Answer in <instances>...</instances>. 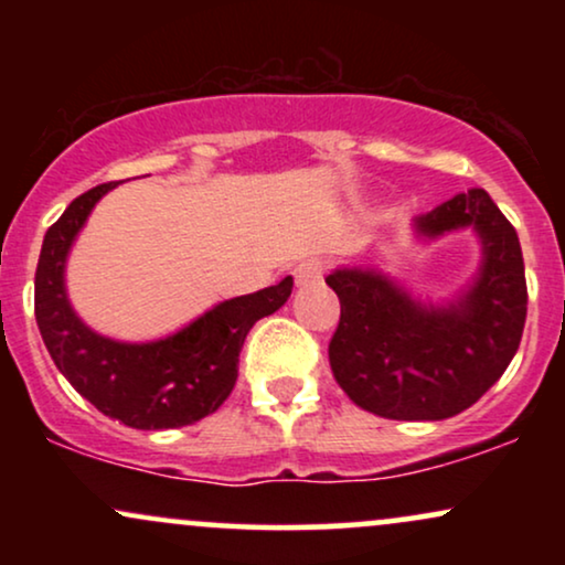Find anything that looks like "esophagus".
I'll list each match as a JSON object with an SVG mask.
<instances>
[{"label":"esophagus","instance_id":"esophagus-1","mask_svg":"<svg viewBox=\"0 0 565 565\" xmlns=\"http://www.w3.org/2000/svg\"><path fill=\"white\" fill-rule=\"evenodd\" d=\"M323 274H327V263L319 260V257H310V260H305L295 268V281L297 287H310V284H319Z\"/></svg>","mask_w":565,"mask_h":565}]
</instances>
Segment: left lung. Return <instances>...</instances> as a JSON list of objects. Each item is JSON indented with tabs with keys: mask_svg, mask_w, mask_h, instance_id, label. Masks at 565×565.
<instances>
[{
	"mask_svg": "<svg viewBox=\"0 0 565 565\" xmlns=\"http://www.w3.org/2000/svg\"><path fill=\"white\" fill-rule=\"evenodd\" d=\"M476 225L483 270L462 302L414 305L372 270H334L340 323L329 342L334 380L355 406L387 419H446L476 404L515 355L526 323V270L518 233L483 188L417 220L427 236Z\"/></svg>",
	"mask_w": 565,
	"mask_h": 565,
	"instance_id": "1",
	"label": "left lung"
}]
</instances>
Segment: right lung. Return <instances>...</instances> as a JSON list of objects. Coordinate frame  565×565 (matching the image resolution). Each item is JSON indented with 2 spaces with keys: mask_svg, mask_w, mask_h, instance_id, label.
<instances>
[{
  "mask_svg": "<svg viewBox=\"0 0 565 565\" xmlns=\"http://www.w3.org/2000/svg\"><path fill=\"white\" fill-rule=\"evenodd\" d=\"M114 185H95L76 196L44 233L34 276L39 332L63 377L106 417L138 430L193 425L228 398L246 334L287 302L291 278L220 302L183 332L148 345H125L89 332L66 300L63 265L95 201Z\"/></svg>",
  "mask_w": 565,
  "mask_h": 565,
  "instance_id": "1",
  "label": "right lung"
}]
</instances>
